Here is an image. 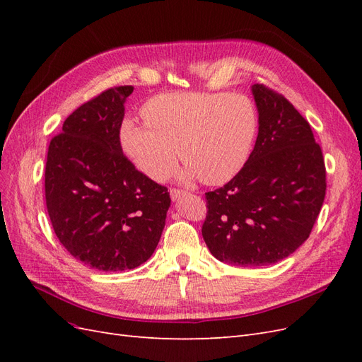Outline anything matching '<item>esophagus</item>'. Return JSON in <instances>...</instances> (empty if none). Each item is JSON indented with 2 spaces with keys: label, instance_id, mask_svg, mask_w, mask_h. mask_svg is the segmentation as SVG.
Returning a JSON list of instances; mask_svg holds the SVG:
<instances>
[{
  "label": "esophagus",
  "instance_id": "esophagus-1",
  "mask_svg": "<svg viewBox=\"0 0 362 362\" xmlns=\"http://www.w3.org/2000/svg\"><path fill=\"white\" fill-rule=\"evenodd\" d=\"M170 198H172V201H178L181 196H184L185 194V192L184 190H178V189H170Z\"/></svg>",
  "mask_w": 362,
  "mask_h": 362
}]
</instances>
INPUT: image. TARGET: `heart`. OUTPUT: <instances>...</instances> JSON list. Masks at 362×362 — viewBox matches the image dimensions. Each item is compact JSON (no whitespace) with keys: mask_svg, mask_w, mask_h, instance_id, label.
Returning a JSON list of instances; mask_svg holds the SVG:
<instances>
[{"mask_svg":"<svg viewBox=\"0 0 362 362\" xmlns=\"http://www.w3.org/2000/svg\"><path fill=\"white\" fill-rule=\"evenodd\" d=\"M145 125L124 120L120 145L134 166L154 181L168 180L178 164L184 180L221 185L246 166L258 134V113L240 93L175 92L157 95L141 108Z\"/></svg>","mask_w":362,"mask_h":362,"instance_id":"b5f03b06","label":"heart"}]
</instances>
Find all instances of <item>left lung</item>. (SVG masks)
Instances as JSON below:
<instances>
[{
    "label": "left lung",
    "mask_w": 362,
    "mask_h": 362,
    "mask_svg": "<svg viewBox=\"0 0 362 362\" xmlns=\"http://www.w3.org/2000/svg\"><path fill=\"white\" fill-rule=\"evenodd\" d=\"M258 136L246 166L205 193L202 237L214 258L240 267L270 266L310 237L326 193V170L310 124L262 84L250 87Z\"/></svg>",
    "instance_id": "obj_1"
}]
</instances>
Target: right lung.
<instances>
[{
    "mask_svg": "<svg viewBox=\"0 0 362 362\" xmlns=\"http://www.w3.org/2000/svg\"><path fill=\"white\" fill-rule=\"evenodd\" d=\"M133 90L113 87L76 108L48 148L45 199L54 233L74 258L103 272L148 261L170 206L168 189L139 172L120 146Z\"/></svg>",
    "mask_w": 362,
    "mask_h": 362,
    "instance_id": "right-lung-1",
    "label": "right lung"
}]
</instances>
